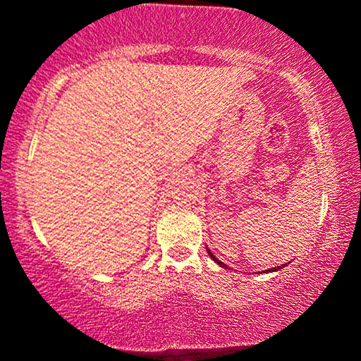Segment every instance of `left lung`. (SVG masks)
Listing matches in <instances>:
<instances>
[{
  "label": "left lung",
  "instance_id": "left-lung-1",
  "mask_svg": "<svg viewBox=\"0 0 361 361\" xmlns=\"http://www.w3.org/2000/svg\"><path fill=\"white\" fill-rule=\"evenodd\" d=\"M207 252H209V256H210V258H212L214 261H215V263H219V264H221V267H224V263H222V261H219L217 258H215V256L212 255V251H210V250H207ZM283 267H285V264H283ZM283 267H276V268H270V270H267V271H279V270H281V268H283Z\"/></svg>",
  "mask_w": 361,
  "mask_h": 361
}]
</instances>
